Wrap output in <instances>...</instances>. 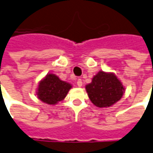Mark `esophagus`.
<instances>
[{
    "mask_svg": "<svg viewBox=\"0 0 153 153\" xmlns=\"http://www.w3.org/2000/svg\"><path fill=\"white\" fill-rule=\"evenodd\" d=\"M76 84H77V85H78L79 87H81V86L82 85V79H78V80H77V82H76Z\"/></svg>",
    "mask_w": 153,
    "mask_h": 153,
    "instance_id": "esophagus-1",
    "label": "esophagus"
}]
</instances>
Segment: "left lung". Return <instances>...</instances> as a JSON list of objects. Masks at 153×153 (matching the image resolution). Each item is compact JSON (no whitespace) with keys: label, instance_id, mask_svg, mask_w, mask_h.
Instances as JSON below:
<instances>
[{"label":"left lung","instance_id":"8db88e82","mask_svg":"<svg viewBox=\"0 0 153 153\" xmlns=\"http://www.w3.org/2000/svg\"><path fill=\"white\" fill-rule=\"evenodd\" d=\"M91 101L100 108L109 107L119 101L123 95L124 87L114 73L100 71L85 85Z\"/></svg>","mask_w":153,"mask_h":153}]
</instances>
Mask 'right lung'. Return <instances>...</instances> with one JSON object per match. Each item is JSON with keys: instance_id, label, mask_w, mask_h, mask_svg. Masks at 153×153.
<instances>
[{"instance_id": "obj_1", "label": "right lung", "mask_w": 153, "mask_h": 153, "mask_svg": "<svg viewBox=\"0 0 153 153\" xmlns=\"http://www.w3.org/2000/svg\"><path fill=\"white\" fill-rule=\"evenodd\" d=\"M71 85L63 82L54 74H48L39 84L37 90L38 98L48 105H56L64 99Z\"/></svg>"}]
</instances>
